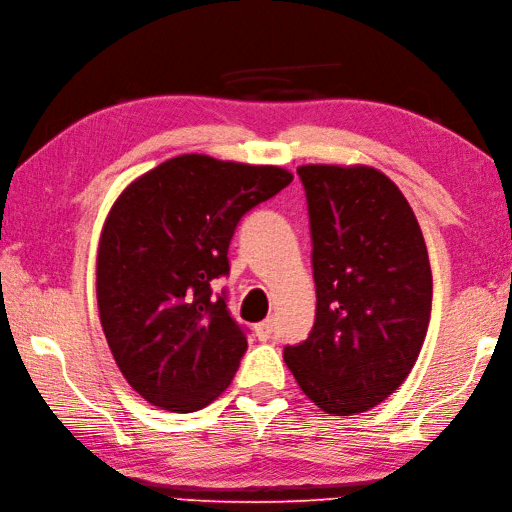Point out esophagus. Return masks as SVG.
<instances>
[{
    "label": "esophagus",
    "instance_id": "obj_1",
    "mask_svg": "<svg viewBox=\"0 0 512 512\" xmlns=\"http://www.w3.org/2000/svg\"><path fill=\"white\" fill-rule=\"evenodd\" d=\"M274 333H276V322L274 320H265V322L256 324V335L263 339V342H267V339L274 337Z\"/></svg>",
    "mask_w": 512,
    "mask_h": 512
}]
</instances>
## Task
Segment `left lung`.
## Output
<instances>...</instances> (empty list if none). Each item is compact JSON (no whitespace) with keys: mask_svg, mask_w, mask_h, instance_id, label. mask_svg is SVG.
<instances>
[{"mask_svg":"<svg viewBox=\"0 0 512 512\" xmlns=\"http://www.w3.org/2000/svg\"><path fill=\"white\" fill-rule=\"evenodd\" d=\"M315 324L285 363L333 416L366 412L399 388L423 348L431 315L427 245L399 186L370 166L309 164Z\"/></svg>","mask_w":512,"mask_h":512,"instance_id":"1","label":"left lung"}]
</instances>
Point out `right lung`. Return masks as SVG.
Listing matches in <instances>:
<instances>
[{"label": "right lung", "instance_id": "right-lung-1", "mask_svg": "<svg viewBox=\"0 0 512 512\" xmlns=\"http://www.w3.org/2000/svg\"><path fill=\"white\" fill-rule=\"evenodd\" d=\"M291 181L278 166L192 153L149 170L113 203L98 245V311L142 399L186 414L232 383L247 335L210 282L230 274L236 225Z\"/></svg>", "mask_w": 512, "mask_h": 512}]
</instances>
